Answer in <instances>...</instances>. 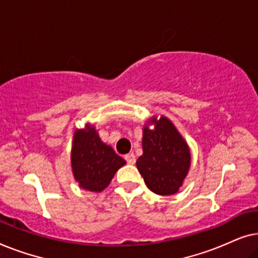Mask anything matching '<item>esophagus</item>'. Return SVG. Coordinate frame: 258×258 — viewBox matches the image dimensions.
Instances as JSON below:
<instances>
[{
	"mask_svg": "<svg viewBox=\"0 0 258 258\" xmlns=\"http://www.w3.org/2000/svg\"><path fill=\"white\" fill-rule=\"evenodd\" d=\"M124 158H125V161L128 162V164H135L136 158H135V155H134L133 153H130V154H128V155H125Z\"/></svg>",
	"mask_w": 258,
	"mask_h": 258,
	"instance_id": "34e87169",
	"label": "esophagus"
}]
</instances>
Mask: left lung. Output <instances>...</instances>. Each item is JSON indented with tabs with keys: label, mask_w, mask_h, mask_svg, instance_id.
Here are the masks:
<instances>
[{
	"label": "left lung",
	"mask_w": 258,
	"mask_h": 258,
	"mask_svg": "<svg viewBox=\"0 0 258 258\" xmlns=\"http://www.w3.org/2000/svg\"><path fill=\"white\" fill-rule=\"evenodd\" d=\"M142 147L143 154L136 165L147 186L157 195H174L183 185L191 164L186 141L168 117L153 116L143 126Z\"/></svg>",
	"instance_id": "8db88e82"
}]
</instances>
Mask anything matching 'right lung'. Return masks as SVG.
<instances>
[{"mask_svg": "<svg viewBox=\"0 0 258 258\" xmlns=\"http://www.w3.org/2000/svg\"><path fill=\"white\" fill-rule=\"evenodd\" d=\"M72 170L75 181L88 191L101 192L126 162L100 139L95 125L87 123L74 132Z\"/></svg>", "mask_w": 258, "mask_h": 258, "instance_id": "1", "label": "right lung"}]
</instances>
